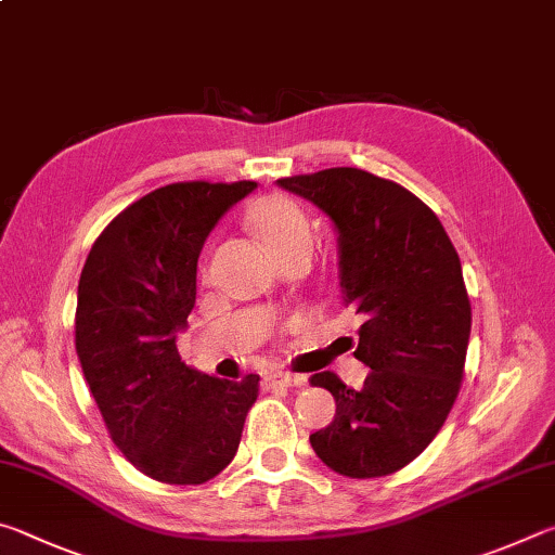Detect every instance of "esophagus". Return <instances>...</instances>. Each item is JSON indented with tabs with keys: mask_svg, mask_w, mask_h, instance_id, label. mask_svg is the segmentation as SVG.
I'll use <instances>...</instances> for the list:
<instances>
[{
	"mask_svg": "<svg viewBox=\"0 0 555 555\" xmlns=\"http://www.w3.org/2000/svg\"><path fill=\"white\" fill-rule=\"evenodd\" d=\"M271 384H281V387H304L306 377L304 374H291V372H274L269 377Z\"/></svg>",
	"mask_w": 555,
	"mask_h": 555,
	"instance_id": "obj_1",
	"label": "esophagus"
}]
</instances>
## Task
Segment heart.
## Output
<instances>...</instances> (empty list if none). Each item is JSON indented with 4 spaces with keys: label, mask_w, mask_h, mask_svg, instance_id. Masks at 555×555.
Here are the masks:
<instances>
[{
    "label": "heart",
    "mask_w": 555,
    "mask_h": 555,
    "mask_svg": "<svg viewBox=\"0 0 555 555\" xmlns=\"http://www.w3.org/2000/svg\"><path fill=\"white\" fill-rule=\"evenodd\" d=\"M249 222L276 259L298 244H311V222L294 201L267 195L249 210Z\"/></svg>",
    "instance_id": "heart-1"
}]
</instances>
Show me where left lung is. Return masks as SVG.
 <instances>
[{
    "label": "left lung",
    "mask_w": 555,
    "mask_h": 555,
    "mask_svg": "<svg viewBox=\"0 0 555 555\" xmlns=\"http://www.w3.org/2000/svg\"><path fill=\"white\" fill-rule=\"evenodd\" d=\"M276 183L333 222L343 304L364 321L354 357L372 370L362 389L313 374L335 418L311 446L347 477L397 473L436 438L463 379L473 315L457 251L428 205L362 168Z\"/></svg>",
    "instance_id": "8db88e82"
}]
</instances>
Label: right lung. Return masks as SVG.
Listing matches in <instances>:
<instances>
[{"instance_id": "right-lung-1", "label": "right lung", "mask_w": 555, "mask_h": 555, "mask_svg": "<svg viewBox=\"0 0 555 555\" xmlns=\"http://www.w3.org/2000/svg\"><path fill=\"white\" fill-rule=\"evenodd\" d=\"M240 183H171L112 220L82 267L75 350L115 446L139 473L203 485L237 453L259 374L230 382L185 367L178 333L195 306L208 234L255 191Z\"/></svg>"}]
</instances>
